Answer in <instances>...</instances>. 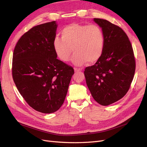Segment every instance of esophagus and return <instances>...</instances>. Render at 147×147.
Returning <instances> with one entry per match:
<instances>
[{"label":"esophagus","mask_w":147,"mask_h":147,"mask_svg":"<svg viewBox=\"0 0 147 147\" xmlns=\"http://www.w3.org/2000/svg\"><path fill=\"white\" fill-rule=\"evenodd\" d=\"M74 70H75V72H80V71H81L82 69H80V68H75Z\"/></svg>","instance_id":"esophagus-1"}]
</instances>
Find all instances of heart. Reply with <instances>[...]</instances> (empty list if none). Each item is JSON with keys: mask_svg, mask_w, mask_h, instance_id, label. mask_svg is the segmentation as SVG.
Returning a JSON list of instances; mask_svg holds the SVG:
<instances>
[{"mask_svg": "<svg viewBox=\"0 0 147 147\" xmlns=\"http://www.w3.org/2000/svg\"><path fill=\"white\" fill-rule=\"evenodd\" d=\"M61 38L56 37L53 46L57 56L63 62L70 58L72 50V62L82 65L86 62L94 63L99 61L104 53L105 37L103 31L96 24L72 23L61 30Z\"/></svg>", "mask_w": 147, "mask_h": 147, "instance_id": "obj_1", "label": "heart"}]
</instances>
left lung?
I'll use <instances>...</instances> for the list:
<instances>
[{"label":"left lung","instance_id":"1","mask_svg":"<svg viewBox=\"0 0 147 147\" xmlns=\"http://www.w3.org/2000/svg\"><path fill=\"white\" fill-rule=\"evenodd\" d=\"M105 37L104 53L94 65L84 70L87 86L94 100L109 105L126 94L134 76L136 61L127 35L107 20L94 18Z\"/></svg>","mask_w":147,"mask_h":147}]
</instances>
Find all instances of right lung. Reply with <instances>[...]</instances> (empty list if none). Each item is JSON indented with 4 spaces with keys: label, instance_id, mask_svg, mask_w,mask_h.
Instances as JSON below:
<instances>
[{
    "label": "right lung",
    "instance_id": "right-lung-1",
    "mask_svg": "<svg viewBox=\"0 0 147 147\" xmlns=\"http://www.w3.org/2000/svg\"><path fill=\"white\" fill-rule=\"evenodd\" d=\"M55 21L35 26L18 41L13 55L12 77L31 107L43 113L55 112L63 104L72 67L57 59L53 46Z\"/></svg>",
    "mask_w": 147,
    "mask_h": 147
}]
</instances>
